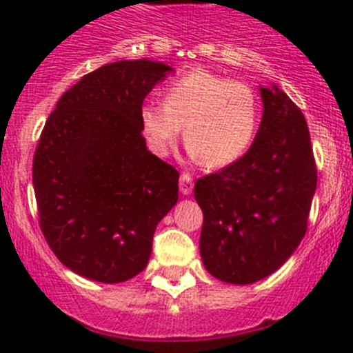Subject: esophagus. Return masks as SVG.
<instances>
[{
    "label": "esophagus",
    "instance_id": "1",
    "mask_svg": "<svg viewBox=\"0 0 353 353\" xmlns=\"http://www.w3.org/2000/svg\"><path fill=\"white\" fill-rule=\"evenodd\" d=\"M179 185H180V192H182L183 196H189L192 192V179L187 173L180 174Z\"/></svg>",
    "mask_w": 353,
    "mask_h": 353
}]
</instances>
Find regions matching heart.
Segmentation results:
<instances>
[{
	"mask_svg": "<svg viewBox=\"0 0 353 353\" xmlns=\"http://www.w3.org/2000/svg\"><path fill=\"white\" fill-rule=\"evenodd\" d=\"M139 114L155 155L170 154L185 125L187 152L210 168L239 161L260 123L258 99L248 84L201 68L171 83L164 102H146Z\"/></svg>",
	"mask_w": 353,
	"mask_h": 353,
	"instance_id": "obj_1",
	"label": "heart"
}]
</instances>
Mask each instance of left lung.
Listing matches in <instances>:
<instances>
[{"label": "left lung", "mask_w": 353, "mask_h": 353, "mask_svg": "<svg viewBox=\"0 0 353 353\" xmlns=\"http://www.w3.org/2000/svg\"><path fill=\"white\" fill-rule=\"evenodd\" d=\"M263 114L248 154L199 179V254L223 283L251 285L276 272L301 244L316 191L310 129L276 84L260 86Z\"/></svg>", "instance_id": "8db88e82"}]
</instances>
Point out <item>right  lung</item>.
Listing matches in <instances>:
<instances>
[{"label":"right lung","mask_w":353,"mask_h":353,"mask_svg":"<svg viewBox=\"0 0 353 353\" xmlns=\"http://www.w3.org/2000/svg\"><path fill=\"white\" fill-rule=\"evenodd\" d=\"M173 67L120 60L61 95L33 157L40 228L86 279L123 283L148 265L157 224L179 201V171L146 148L141 108Z\"/></svg>","instance_id":"obj_1"}]
</instances>
